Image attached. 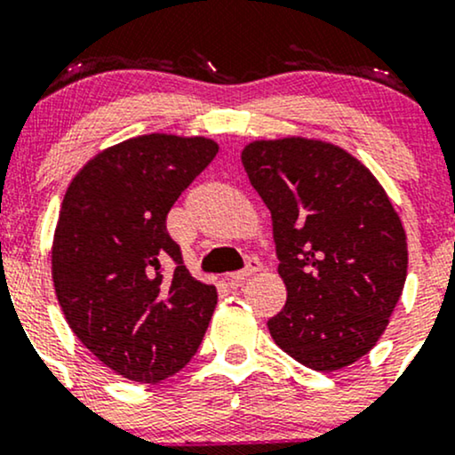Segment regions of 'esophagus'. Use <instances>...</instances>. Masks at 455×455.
<instances>
[{"label": "esophagus", "mask_w": 455, "mask_h": 455, "mask_svg": "<svg viewBox=\"0 0 455 455\" xmlns=\"http://www.w3.org/2000/svg\"><path fill=\"white\" fill-rule=\"evenodd\" d=\"M263 269V263H260L259 259H250L248 265H245V269L242 271H235V274H228V284L231 286H239L242 282H245L250 278L252 274H257V271Z\"/></svg>", "instance_id": "esophagus-1"}]
</instances>
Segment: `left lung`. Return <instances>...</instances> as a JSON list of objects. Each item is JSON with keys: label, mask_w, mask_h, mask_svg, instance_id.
I'll return each instance as SVG.
<instances>
[{"label": "left lung", "mask_w": 455, "mask_h": 455, "mask_svg": "<svg viewBox=\"0 0 455 455\" xmlns=\"http://www.w3.org/2000/svg\"><path fill=\"white\" fill-rule=\"evenodd\" d=\"M271 212L286 304L267 327L295 362L336 372L374 348L404 289L406 233L387 192L321 139H259L242 151Z\"/></svg>", "instance_id": "8db88e82"}]
</instances>
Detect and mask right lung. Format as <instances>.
<instances>
[{
	"instance_id": "add662e5",
	"label": "right lung",
	"mask_w": 455,
	"mask_h": 455,
	"mask_svg": "<svg viewBox=\"0 0 455 455\" xmlns=\"http://www.w3.org/2000/svg\"><path fill=\"white\" fill-rule=\"evenodd\" d=\"M216 154L207 137L143 134L102 149L68 186L51 248L55 295L83 347L119 377L160 383L205 336L216 286L181 263L166 213Z\"/></svg>"
}]
</instances>
